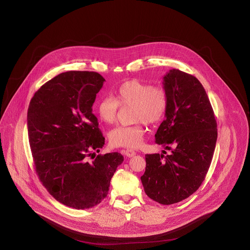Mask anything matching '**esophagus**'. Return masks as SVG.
I'll list each match as a JSON object with an SVG mask.
<instances>
[{"label": "esophagus", "instance_id": "obj_1", "mask_svg": "<svg viewBox=\"0 0 250 250\" xmlns=\"http://www.w3.org/2000/svg\"><path fill=\"white\" fill-rule=\"evenodd\" d=\"M125 153L126 156L131 157V156H134V155L136 154V151L134 150H132V149H126V150H125Z\"/></svg>", "mask_w": 250, "mask_h": 250}]
</instances>
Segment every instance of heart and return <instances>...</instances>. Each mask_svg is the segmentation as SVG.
<instances>
[{
    "label": "heart",
    "mask_w": 250,
    "mask_h": 250,
    "mask_svg": "<svg viewBox=\"0 0 250 250\" xmlns=\"http://www.w3.org/2000/svg\"><path fill=\"white\" fill-rule=\"evenodd\" d=\"M121 107H131L130 118L135 122L130 125H121L110 132V142L116 147L136 148L145 135V123L155 125L166 115L169 106L167 91L161 86H151L139 80L123 83L116 91L115 99L105 97L99 101L98 114L107 125L117 121Z\"/></svg>",
    "instance_id": "heart-1"
}]
</instances>
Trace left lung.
Here are the masks:
<instances>
[{"label": "left lung", "mask_w": 250, "mask_h": 250, "mask_svg": "<svg viewBox=\"0 0 250 250\" xmlns=\"http://www.w3.org/2000/svg\"><path fill=\"white\" fill-rule=\"evenodd\" d=\"M163 79L169 106L154 136L156 144L171 152L146 154L141 182L150 199L171 205L189 197L204 182L216 144L217 124L196 77L171 69Z\"/></svg>", "instance_id": "1"}]
</instances>
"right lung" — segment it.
<instances>
[{
	"label": "right lung",
	"instance_id": "1",
	"mask_svg": "<svg viewBox=\"0 0 250 250\" xmlns=\"http://www.w3.org/2000/svg\"><path fill=\"white\" fill-rule=\"evenodd\" d=\"M104 81L95 71L62 72L35 93L28 109L37 175L55 199L77 209L93 208L107 196L124 161L119 152L96 155L105 138L92 107Z\"/></svg>",
	"mask_w": 250,
	"mask_h": 250
}]
</instances>
